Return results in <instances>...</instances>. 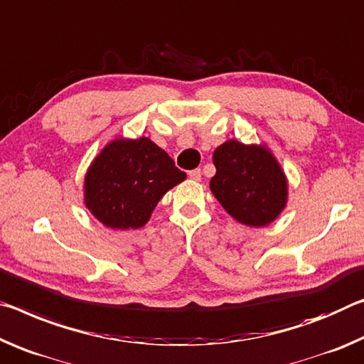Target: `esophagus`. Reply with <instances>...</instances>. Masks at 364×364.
Instances as JSON below:
<instances>
[{
  "label": "esophagus",
  "instance_id": "obj_1",
  "mask_svg": "<svg viewBox=\"0 0 364 364\" xmlns=\"http://www.w3.org/2000/svg\"><path fill=\"white\" fill-rule=\"evenodd\" d=\"M188 177L192 178V181H200V178H201V169L188 171Z\"/></svg>",
  "mask_w": 364,
  "mask_h": 364
}]
</instances>
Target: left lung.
<instances>
[{
    "mask_svg": "<svg viewBox=\"0 0 364 364\" xmlns=\"http://www.w3.org/2000/svg\"><path fill=\"white\" fill-rule=\"evenodd\" d=\"M213 163L211 192L238 223L263 228L281 214L287 203V178L263 145L229 140L214 150Z\"/></svg>",
    "mask_w": 364,
    "mask_h": 364,
    "instance_id": "1",
    "label": "left lung"
}]
</instances>
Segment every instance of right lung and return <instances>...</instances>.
Returning <instances> with one entry per match:
<instances>
[{
	"mask_svg": "<svg viewBox=\"0 0 364 364\" xmlns=\"http://www.w3.org/2000/svg\"><path fill=\"white\" fill-rule=\"evenodd\" d=\"M186 177L146 136L119 139L103 148L87 172L85 206L111 229H139L163 195Z\"/></svg>",
	"mask_w": 364,
	"mask_h": 364,
	"instance_id": "obj_1",
	"label": "right lung"
}]
</instances>
